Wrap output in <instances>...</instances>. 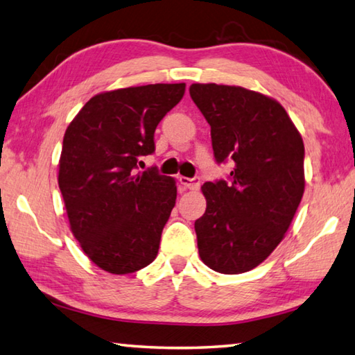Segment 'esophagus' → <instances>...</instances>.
<instances>
[{
  "label": "esophagus",
  "mask_w": 355,
  "mask_h": 355,
  "mask_svg": "<svg viewBox=\"0 0 355 355\" xmlns=\"http://www.w3.org/2000/svg\"><path fill=\"white\" fill-rule=\"evenodd\" d=\"M179 182L184 185V189L198 190V189H200V185H201V179L200 178H185V176H181V178H179Z\"/></svg>",
  "instance_id": "1"
}]
</instances>
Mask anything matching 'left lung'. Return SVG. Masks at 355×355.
<instances>
[{"label": "left lung", "mask_w": 355, "mask_h": 355, "mask_svg": "<svg viewBox=\"0 0 355 355\" xmlns=\"http://www.w3.org/2000/svg\"><path fill=\"white\" fill-rule=\"evenodd\" d=\"M229 181L206 182V214L195 221L200 257L223 275L256 268L276 250L304 195V143L276 99L237 85L191 84Z\"/></svg>", "instance_id": "left-lung-1"}]
</instances>
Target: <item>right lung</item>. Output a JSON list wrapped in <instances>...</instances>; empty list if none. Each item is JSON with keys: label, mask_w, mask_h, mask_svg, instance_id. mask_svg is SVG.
<instances>
[{"label": "right lung", "mask_w": 355, "mask_h": 355, "mask_svg": "<svg viewBox=\"0 0 355 355\" xmlns=\"http://www.w3.org/2000/svg\"><path fill=\"white\" fill-rule=\"evenodd\" d=\"M185 84H149L98 93L68 124L59 189L74 239L112 275L145 268L176 204V181L155 168L135 174L154 153V130L181 101Z\"/></svg>", "instance_id": "add662e5"}]
</instances>
